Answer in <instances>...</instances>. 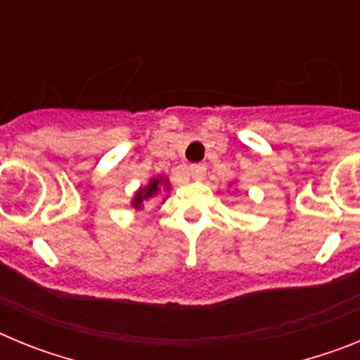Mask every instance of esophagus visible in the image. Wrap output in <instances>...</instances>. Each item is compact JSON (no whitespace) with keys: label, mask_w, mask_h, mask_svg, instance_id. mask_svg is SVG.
<instances>
[{"label":"esophagus","mask_w":360,"mask_h":360,"mask_svg":"<svg viewBox=\"0 0 360 360\" xmlns=\"http://www.w3.org/2000/svg\"><path fill=\"white\" fill-rule=\"evenodd\" d=\"M205 171H207V167L202 164H193L187 167V174H189L193 180H202V178L205 176Z\"/></svg>","instance_id":"34e87169"}]
</instances>
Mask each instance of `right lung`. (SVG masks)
<instances>
[{
	"label": "right lung",
	"mask_w": 360,
	"mask_h": 360,
	"mask_svg": "<svg viewBox=\"0 0 360 360\" xmlns=\"http://www.w3.org/2000/svg\"><path fill=\"white\" fill-rule=\"evenodd\" d=\"M171 186L169 180L162 174L158 176H153L148 182V186L139 187V191L135 193V196L131 198V207H135V211H141L144 207V203L148 202H158L162 200V203L165 202L167 196H164V193H169Z\"/></svg>",
	"instance_id": "right-lung-1"
}]
</instances>
